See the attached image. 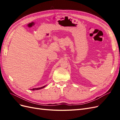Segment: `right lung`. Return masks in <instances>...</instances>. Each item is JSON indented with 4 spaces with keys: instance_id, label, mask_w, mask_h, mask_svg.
<instances>
[{
    "instance_id": "right-lung-1",
    "label": "right lung",
    "mask_w": 120,
    "mask_h": 120,
    "mask_svg": "<svg viewBox=\"0 0 120 120\" xmlns=\"http://www.w3.org/2000/svg\"><path fill=\"white\" fill-rule=\"evenodd\" d=\"M46 86H43L42 87H41V88H34L32 89H30V90H40V89H43Z\"/></svg>"
}]
</instances>
